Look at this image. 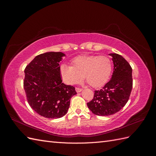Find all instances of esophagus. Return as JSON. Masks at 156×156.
Segmentation results:
<instances>
[{"instance_id":"34e87169","label":"esophagus","mask_w":156,"mask_h":156,"mask_svg":"<svg viewBox=\"0 0 156 156\" xmlns=\"http://www.w3.org/2000/svg\"><path fill=\"white\" fill-rule=\"evenodd\" d=\"M75 90H76L77 92H81L83 90V89L81 88L76 87V88H75Z\"/></svg>"}]
</instances>
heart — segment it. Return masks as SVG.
Segmentation results:
<instances>
[{"label": "heart", "mask_w": 156, "mask_h": 156, "mask_svg": "<svg viewBox=\"0 0 156 156\" xmlns=\"http://www.w3.org/2000/svg\"><path fill=\"white\" fill-rule=\"evenodd\" d=\"M112 69V62L107 56L83 55L75 57L71 66H62L60 74L68 84H78L84 77L90 86L99 88L108 81Z\"/></svg>", "instance_id": "obj_1"}]
</instances>
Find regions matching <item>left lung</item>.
I'll list each match as a JSON object with an SVG mask.
<instances>
[{"instance_id": "left-lung-1", "label": "left lung", "mask_w": 156, "mask_h": 156, "mask_svg": "<svg viewBox=\"0 0 156 156\" xmlns=\"http://www.w3.org/2000/svg\"><path fill=\"white\" fill-rule=\"evenodd\" d=\"M114 64L111 79L100 90L94 91L87 106L94 115L110 116L119 112L128 101L133 87L132 68L121 55L110 54Z\"/></svg>"}]
</instances>
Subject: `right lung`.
Returning a JSON list of instances; mask_svg holds the SVG:
<instances>
[{
    "label": "right lung",
    "instance_id": "obj_1",
    "mask_svg": "<svg viewBox=\"0 0 156 156\" xmlns=\"http://www.w3.org/2000/svg\"><path fill=\"white\" fill-rule=\"evenodd\" d=\"M64 56L61 52L41 54L25 69L23 87L27 101L36 112L47 119L64 116L71 98L77 94L73 86L62 83L59 62Z\"/></svg>",
    "mask_w": 156,
    "mask_h": 156
}]
</instances>
